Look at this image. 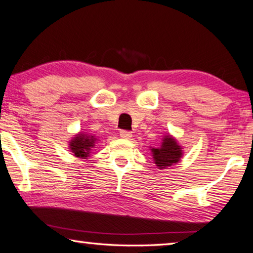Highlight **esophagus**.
Returning a JSON list of instances; mask_svg holds the SVG:
<instances>
[{
    "label": "esophagus",
    "mask_w": 253,
    "mask_h": 253,
    "mask_svg": "<svg viewBox=\"0 0 253 253\" xmlns=\"http://www.w3.org/2000/svg\"><path fill=\"white\" fill-rule=\"evenodd\" d=\"M121 137H122V138H124V139H130L131 137H132V135H131L130 131L122 130L121 131Z\"/></svg>",
    "instance_id": "1"
}]
</instances>
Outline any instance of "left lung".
I'll list each match as a JSON object with an SVG mask.
<instances>
[{"mask_svg": "<svg viewBox=\"0 0 253 253\" xmlns=\"http://www.w3.org/2000/svg\"><path fill=\"white\" fill-rule=\"evenodd\" d=\"M152 156L158 169H165L176 165L183 156V147L172 135H164L160 147H151Z\"/></svg>", "mask_w": 253, "mask_h": 253, "instance_id": "1", "label": "left lung"}]
</instances>
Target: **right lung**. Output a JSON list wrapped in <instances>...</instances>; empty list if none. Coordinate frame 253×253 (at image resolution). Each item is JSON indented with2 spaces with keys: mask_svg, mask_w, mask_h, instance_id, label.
Segmentation results:
<instances>
[{
  "mask_svg": "<svg viewBox=\"0 0 253 253\" xmlns=\"http://www.w3.org/2000/svg\"><path fill=\"white\" fill-rule=\"evenodd\" d=\"M98 140L99 139L96 136L80 131L71 138L69 142V149L74 156L85 160L90 156L92 148H95Z\"/></svg>",
  "mask_w": 253,
  "mask_h": 253,
  "instance_id": "add662e5",
  "label": "right lung"
}]
</instances>
